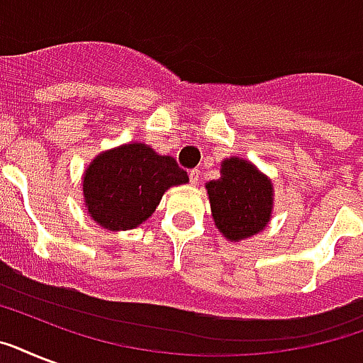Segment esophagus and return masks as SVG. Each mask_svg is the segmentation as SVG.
I'll list each match as a JSON object with an SVG mask.
<instances>
[{"label":"esophagus","instance_id":"obj_1","mask_svg":"<svg viewBox=\"0 0 363 363\" xmlns=\"http://www.w3.org/2000/svg\"><path fill=\"white\" fill-rule=\"evenodd\" d=\"M188 177H190V184H192V186H196V184L199 182V177H201V171L192 169L190 173H188Z\"/></svg>","mask_w":363,"mask_h":363}]
</instances>
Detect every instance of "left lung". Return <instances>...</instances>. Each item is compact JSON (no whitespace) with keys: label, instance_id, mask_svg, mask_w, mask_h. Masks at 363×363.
<instances>
[{"label":"left lung","instance_id":"left-lung-1","mask_svg":"<svg viewBox=\"0 0 363 363\" xmlns=\"http://www.w3.org/2000/svg\"><path fill=\"white\" fill-rule=\"evenodd\" d=\"M211 213L228 241H241L262 232L273 211V184L250 162L226 158L220 179L205 184Z\"/></svg>","mask_w":363,"mask_h":363}]
</instances>
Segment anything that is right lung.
Listing matches in <instances>:
<instances>
[{
    "instance_id": "obj_1",
    "label": "right lung",
    "mask_w": 363,
    "mask_h": 363,
    "mask_svg": "<svg viewBox=\"0 0 363 363\" xmlns=\"http://www.w3.org/2000/svg\"><path fill=\"white\" fill-rule=\"evenodd\" d=\"M188 182L171 156L143 143L101 152L82 177L88 215L111 232L133 230L152 216L167 188Z\"/></svg>"
}]
</instances>
